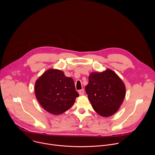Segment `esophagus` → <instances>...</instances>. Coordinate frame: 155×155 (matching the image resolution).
Here are the masks:
<instances>
[{
    "mask_svg": "<svg viewBox=\"0 0 155 155\" xmlns=\"http://www.w3.org/2000/svg\"><path fill=\"white\" fill-rule=\"evenodd\" d=\"M78 93H79V94H80V96L83 95V94H84V90H83V89H82V90H79Z\"/></svg>",
    "mask_w": 155,
    "mask_h": 155,
    "instance_id": "esophagus-1",
    "label": "esophagus"
}]
</instances>
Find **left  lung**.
<instances>
[{
    "instance_id": "1",
    "label": "left lung",
    "mask_w": 155,
    "mask_h": 155,
    "mask_svg": "<svg viewBox=\"0 0 155 155\" xmlns=\"http://www.w3.org/2000/svg\"><path fill=\"white\" fill-rule=\"evenodd\" d=\"M85 90L94 111L104 117L115 114L126 95L124 83L109 69L102 72L91 73Z\"/></svg>"
}]
</instances>
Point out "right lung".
<instances>
[{"label": "right lung", "instance_id": "right-lung-1", "mask_svg": "<svg viewBox=\"0 0 155 155\" xmlns=\"http://www.w3.org/2000/svg\"><path fill=\"white\" fill-rule=\"evenodd\" d=\"M35 94L41 106L51 114L67 111L79 96L73 79L58 69H50L35 81Z\"/></svg>", "mask_w": 155, "mask_h": 155}]
</instances>
